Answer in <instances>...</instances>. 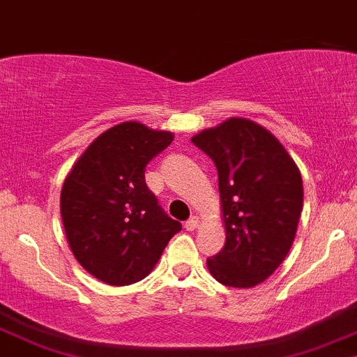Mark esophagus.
Returning a JSON list of instances; mask_svg holds the SVG:
<instances>
[{
    "label": "esophagus",
    "mask_w": 357,
    "mask_h": 357,
    "mask_svg": "<svg viewBox=\"0 0 357 357\" xmlns=\"http://www.w3.org/2000/svg\"><path fill=\"white\" fill-rule=\"evenodd\" d=\"M185 227H186V231H195L199 227V217H190L188 218V220H186L185 222Z\"/></svg>",
    "instance_id": "obj_1"
}]
</instances>
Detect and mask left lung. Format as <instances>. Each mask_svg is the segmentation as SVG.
I'll use <instances>...</instances> for the list:
<instances>
[{
	"mask_svg": "<svg viewBox=\"0 0 357 357\" xmlns=\"http://www.w3.org/2000/svg\"><path fill=\"white\" fill-rule=\"evenodd\" d=\"M192 142L213 160L226 243L206 261L226 287L252 288L284 261L303 211L301 171L261 124L231 117Z\"/></svg>",
	"mask_w": 357,
	"mask_h": 357,
	"instance_id": "left-lung-1",
	"label": "left lung"
}]
</instances>
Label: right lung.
Returning a JSON list of instances; mask_svg holds the SVG:
<instances>
[{
	"instance_id": "1",
	"label": "right lung",
	"mask_w": 357,
	"mask_h": 357,
	"mask_svg": "<svg viewBox=\"0 0 357 357\" xmlns=\"http://www.w3.org/2000/svg\"><path fill=\"white\" fill-rule=\"evenodd\" d=\"M171 131L128 121L101 133L76 160L60 194L67 243L89 274L126 287L151 274L181 224L147 188L146 165Z\"/></svg>"
}]
</instances>
